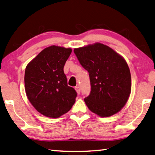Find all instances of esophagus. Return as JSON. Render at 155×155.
<instances>
[{
    "instance_id": "esophagus-1",
    "label": "esophagus",
    "mask_w": 155,
    "mask_h": 155,
    "mask_svg": "<svg viewBox=\"0 0 155 155\" xmlns=\"http://www.w3.org/2000/svg\"><path fill=\"white\" fill-rule=\"evenodd\" d=\"M75 91H76L78 94H80V87H79V86H75Z\"/></svg>"
}]
</instances>
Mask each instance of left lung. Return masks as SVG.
<instances>
[{"mask_svg": "<svg viewBox=\"0 0 155 155\" xmlns=\"http://www.w3.org/2000/svg\"><path fill=\"white\" fill-rule=\"evenodd\" d=\"M74 51L89 73L91 92L84 102L90 111L102 117L120 111L132 89L126 61L109 46L100 42L74 48Z\"/></svg>", "mask_w": 155, "mask_h": 155, "instance_id": "1", "label": "left lung"}]
</instances>
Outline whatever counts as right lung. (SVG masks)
I'll return each mask as SVG.
<instances>
[{
    "instance_id": "add662e5",
    "label": "right lung",
    "mask_w": 155,
    "mask_h": 155,
    "mask_svg": "<svg viewBox=\"0 0 155 155\" xmlns=\"http://www.w3.org/2000/svg\"><path fill=\"white\" fill-rule=\"evenodd\" d=\"M71 51V48L48 46L26 66V95L37 111L47 117H59L68 113L75 102L77 93L68 86L63 71Z\"/></svg>"
}]
</instances>
